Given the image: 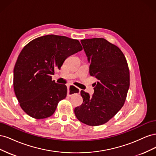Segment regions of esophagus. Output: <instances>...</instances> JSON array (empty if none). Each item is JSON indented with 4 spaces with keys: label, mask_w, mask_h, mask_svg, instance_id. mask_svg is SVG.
Segmentation results:
<instances>
[{
    "label": "esophagus",
    "mask_w": 156,
    "mask_h": 156,
    "mask_svg": "<svg viewBox=\"0 0 156 156\" xmlns=\"http://www.w3.org/2000/svg\"><path fill=\"white\" fill-rule=\"evenodd\" d=\"M80 92H81V89L77 87H73L72 84H69L68 87V96L70 97L75 94L80 93Z\"/></svg>",
    "instance_id": "34e87169"
}]
</instances>
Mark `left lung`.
Masks as SVG:
<instances>
[{"instance_id":"1","label":"left lung","mask_w":156,"mask_h":156,"mask_svg":"<svg viewBox=\"0 0 156 156\" xmlns=\"http://www.w3.org/2000/svg\"><path fill=\"white\" fill-rule=\"evenodd\" d=\"M81 43L90 63V75L98 81L92 96L81 91L83 102L75 108V115L87 125L100 126L124 105L129 87V71L123 53L105 39H85Z\"/></svg>"}]
</instances>
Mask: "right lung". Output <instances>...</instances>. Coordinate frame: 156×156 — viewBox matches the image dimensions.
I'll use <instances>...</instances> for the list:
<instances>
[{
  "mask_svg": "<svg viewBox=\"0 0 156 156\" xmlns=\"http://www.w3.org/2000/svg\"><path fill=\"white\" fill-rule=\"evenodd\" d=\"M83 49L77 40L54 34L32 40L22 49L13 69V88L22 109L36 119L53 115L67 95L65 84L52 81L68 56Z\"/></svg>",
  "mask_w": 156,
  "mask_h": 156,
  "instance_id": "1",
  "label": "right lung"
}]
</instances>
